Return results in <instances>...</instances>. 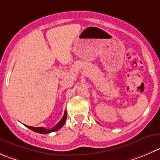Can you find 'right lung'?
<instances>
[{
	"label": "right lung",
	"instance_id": "obj_1",
	"mask_svg": "<svg viewBox=\"0 0 160 160\" xmlns=\"http://www.w3.org/2000/svg\"><path fill=\"white\" fill-rule=\"evenodd\" d=\"M66 117H67V113H66V111H65L64 113V116H62V119L53 128H51V129H47V128H34V127H29V126H25L26 128H28L29 129H30L31 131H34V132H37L39 133V134H49L51 132H54V131H56L58 130H59L60 128H62L63 127V125L65 124L66 123Z\"/></svg>",
	"mask_w": 160,
	"mask_h": 160
}]
</instances>
